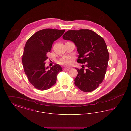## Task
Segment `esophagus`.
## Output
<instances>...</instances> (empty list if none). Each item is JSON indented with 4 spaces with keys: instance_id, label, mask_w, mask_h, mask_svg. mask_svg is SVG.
<instances>
[{
    "instance_id": "esophagus-1",
    "label": "esophagus",
    "mask_w": 131,
    "mask_h": 131,
    "mask_svg": "<svg viewBox=\"0 0 131 131\" xmlns=\"http://www.w3.org/2000/svg\"><path fill=\"white\" fill-rule=\"evenodd\" d=\"M70 68L67 67V68H65L63 69V70H64V71H68V70H70Z\"/></svg>"
}]
</instances>
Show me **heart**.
<instances>
[{
    "instance_id": "obj_1",
    "label": "heart",
    "mask_w": 131,
    "mask_h": 131,
    "mask_svg": "<svg viewBox=\"0 0 131 131\" xmlns=\"http://www.w3.org/2000/svg\"><path fill=\"white\" fill-rule=\"evenodd\" d=\"M59 63L60 64H62V65H67L70 64V61H69L68 60L66 59H61L59 61Z\"/></svg>"
}]
</instances>
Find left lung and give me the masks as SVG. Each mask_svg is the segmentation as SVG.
<instances>
[{
	"label": "left lung",
	"instance_id": "1",
	"mask_svg": "<svg viewBox=\"0 0 131 131\" xmlns=\"http://www.w3.org/2000/svg\"><path fill=\"white\" fill-rule=\"evenodd\" d=\"M63 38L75 43L79 54L77 62L84 64L81 69L75 68V85L85 92L93 91L103 81L108 66L109 53L104 39L86 29L68 30Z\"/></svg>",
	"mask_w": 131,
	"mask_h": 131
}]
</instances>
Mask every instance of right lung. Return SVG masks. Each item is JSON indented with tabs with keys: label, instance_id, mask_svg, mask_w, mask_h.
Returning <instances> with one entry per match:
<instances>
[{
	"label": "right lung",
	"instance_id": "right-lung-1",
	"mask_svg": "<svg viewBox=\"0 0 131 131\" xmlns=\"http://www.w3.org/2000/svg\"><path fill=\"white\" fill-rule=\"evenodd\" d=\"M65 31L50 28L41 30L32 35L25 44L22 56L24 71L30 83L38 90H45L53 86L57 74L62 71L57 64L48 70L44 61L54 41Z\"/></svg>",
	"mask_w": 131,
	"mask_h": 131
}]
</instances>
